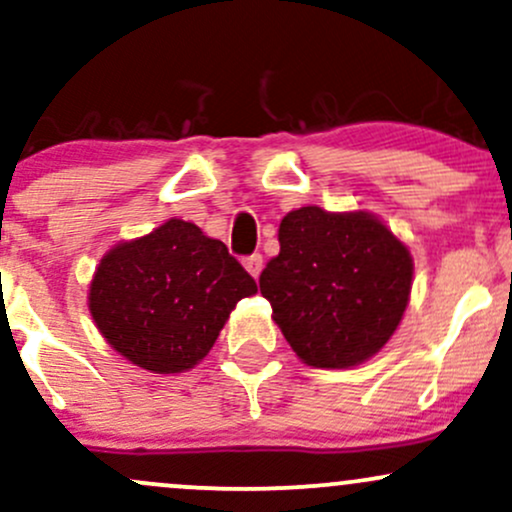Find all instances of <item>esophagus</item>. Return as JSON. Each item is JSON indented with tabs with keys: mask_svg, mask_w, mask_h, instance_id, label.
Returning <instances> with one entry per match:
<instances>
[{
	"mask_svg": "<svg viewBox=\"0 0 512 512\" xmlns=\"http://www.w3.org/2000/svg\"><path fill=\"white\" fill-rule=\"evenodd\" d=\"M243 264H245V269H248V272H250L252 276H257V274L262 272V264H264V260H262L260 252H252V255L245 257Z\"/></svg>",
	"mask_w": 512,
	"mask_h": 512,
	"instance_id": "esophagus-1",
	"label": "esophagus"
}]
</instances>
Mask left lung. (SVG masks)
<instances>
[{
	"instance_id": "left-lung-1",
	"label": "left lung",
	"mask_w": 512,
	"mask_h": 512,
	"mask_svg": "<svg viewBox=\"0 0 512 512\" xmlns=\"http://www.w3.org/2000/svg\"><path fill=\"white\" fill-rule=\"evenodd\" d=\"M260 291L291 349L317 368H349L383 346L411 291L409 250L373 216L291 211Z\"/></svg>"
}]
</instances>
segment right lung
<instances>
[{
    "instance_id": "right-lung-1",
    "label": "right lung",
    "mask_w": 512,
    "mask_h": 512,
    "mask_svg": "<svg viewBox=\"0 0 512 512\" xmlns=\"http://www.w3.org/2000/svg\"><path fill=\"white\" fill-rule=\"evenodd\" d=\"M255 291V279L221 240L170 219L103 257L88 305L127 361L180 373L209 354L236 303Z\"/></svg>"
}]
</instances>
